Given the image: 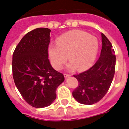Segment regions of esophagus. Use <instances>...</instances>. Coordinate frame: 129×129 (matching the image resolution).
<instances>
[{"instance_id":"obj_1","label":"esophagus","mask_w":129,"mask_h":129,"mask_svg":"<svg viewBox=\"0 0 129 129\" xmlns=\"http://www.w3.org/2000/svg\"><path fill=\"white\" fill-rule=\"evenodd\" d=\"M63 75H64L65 78H68V77H70V76H71V75H70V74H66V73H64V74H63Z\"/></svg>"}]
</instances>
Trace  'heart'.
<instances>
[{
  "instance_id": "1",
  "label": "heart",
  "mask_w": 129,
  "mask_h": 129,
  "mask_svg": "<svg viewBox=\"0 0 129 129\" xmlns=\"http://www.w3.org/2000/svg\"><path fill=\"white\" fill-rule=\"evenodd\" d=\"M99 49V42L93 36L81 30H72L58 38L56 45L49 46L48 52L52 66L57 70L62 68L68 60V69L84 70L94 61Z\"/></svg>"
}]
</instances>
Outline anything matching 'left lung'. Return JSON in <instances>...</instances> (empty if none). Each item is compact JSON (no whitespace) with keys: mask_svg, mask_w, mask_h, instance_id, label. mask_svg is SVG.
Returning <instances> with one entry per match:
<instances>
[{"mask_svg":"<svg viewBox=\"0 0 129 129\" xmlns=\"http://www.w3.org/2000/svg\"><path fill=\"white\" fill-rule=\"evenodd\" d=\"M102 49L95 63L81 73L74 75L78 82L73 96L83 105H93L103 98L112 82L116 68V55L108 39L101 33Z\"/></svg>","mask_w":129,"mask_h":129,"instance_id":"8db88e82","label":"left lung"}]
</instances>
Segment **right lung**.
Returning a JSON list of instances; mask_svg holds the SVG:
<instances>
[{
  "mask_svg": "<svg viewBox=\"0 0 129 129\" xmlns=\"http://www.w3.org/2000/svg\"><path fill=\"white\" fill-rule=\"evenodd\" d=\"M51 30L38 28L28 32L15 47L12 58L14 82L28 104L38 108L52 104L64 77L51 66L48 54Z\"/></svg>",
  "mask_w": 129,
  "mask_h": 129,
  "instance_id": "obj_1",
  "label": "right lung"
}]
</instances>
